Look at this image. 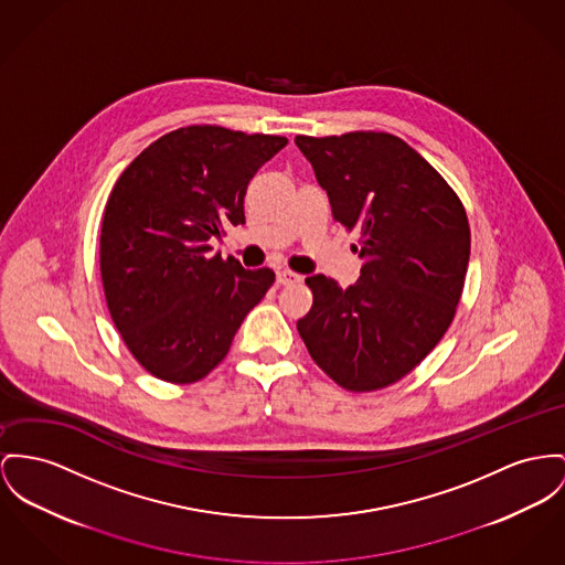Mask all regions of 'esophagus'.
Wrapping results in <instances>:
<instances>
[{"mask_svg":"<svg viewBox=\"0 0 565 565\" xmlns=\"http://www.w3.org/2000/svg\"><path fill=\"white\" fill-rule=\"evenodd\" d=\"M276 282H278V285H296V282H301V276L300 274H296V271H291V269L280 267V269L276 271Z\"/></svg>","mask_w":565,"mask_h":565,"instance_id":"1","label":"esophagus"}]
</instances>
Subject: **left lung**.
Returning a JSON list of instances; mask_svg holds the SVG:
<instances>
[{"mask_svg":"<svg viewBox=\"0 0 565 565\" xmlns=\"http://www.w3.org/2000/svg\"><path fill=\"white\" fill-rule=\"evenodd\" d=\"M296 146L334 221L358 231L351 248L364 262L347 289L323 274L306 278L312 308L298 332L340 387L375 392L409 375L448 332L469 265L467 212L435 167L394 135H298Z\"/></svg>","mask_w":565,"mask_h":565,"instance_id":"1","label":"left lung"}]
</instances>
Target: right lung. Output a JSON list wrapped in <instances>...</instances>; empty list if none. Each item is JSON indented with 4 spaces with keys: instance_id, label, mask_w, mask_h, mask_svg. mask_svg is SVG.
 <instances>
[{
    "instance_id": "obj_1",
    "label": "right lung",
    "mask_w": 565,
    "mask_h": 565,
    "mask_svg": "<svg viewBox=\"0 0 565 565\" xmlns=\"http://www.w3.org/2000/svg\"><path fill=\"white\" fill-rule=\"evenodd\" d=\"M285 137L223 126L178 128L141 151L109 194L100 276L115 328L135 360L169 383H194L228 353L276 276L212 253L244 225V194Z\"/></svg>"
}]
</instances>
